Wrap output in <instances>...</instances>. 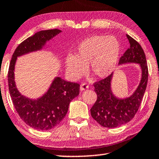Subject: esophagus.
<instances>
[{
  "instance_id": "1",
  "label": "esophagus",
  "mask_w": 159,
  "mask_h": 159,
  "mask_svg": "<svg viewBox=\"0 0 159 159\" xmlns=\"http://www.w3.org/2000/svg\"><path fill=\"white\" fill-rule=\"evenodd\" d=\"M88 88H89V86L87 84H85V83H84V84H82L81 85H80V90H81V91H84Z\"/></svg>"
}]
</instances>
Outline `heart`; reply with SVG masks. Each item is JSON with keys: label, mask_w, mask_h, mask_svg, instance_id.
<instances>
[{"label": "heart", "mask_w": 159, "mask_h": 159, "mask_svg": "<svg viewBox=\"0 0 159 159\" xmlns=\"http://www.w3.org/2000/svg\"><path fill=\"white\" fill-rule=\"evenodd\" d=\"M121 44L115 36L96 35L82 40L75 55L69 54L65 63L68 74L79 79L86 72V67L97 78L109 76L118 63Z\"/></svg>", "instance_id": "b5f03b06"}]
</instances>
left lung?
<instances>
[{"instance_id":"left-lung-1","label":"left lung","mask_w":159,"mask_h":159,"mask_svg":"<svg viewBox=\"0 0 159 159\" xmlns=\"http://www.w3.org/2000/svg\"><path fill=\"white\" fill-rule=\"evenodd\" d=\"M130 47L119 61V65L138 63L142 77L138 88L131 96L126 98L116 97L111 89L113 72L105 79L93 84L97 100L91 108V116L102 126L116 128L129 122L134 117L140 106L148 81V67L143 48L137 41L126 35Z\"/></svg>"}]
</instances>
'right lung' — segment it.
Masks as SVG:
<instances>
[{"mask_svg":"<svg viewBox=\"0 0 159 159\" xmlns=\"http://www.w3.org/2000/svg\"><path fill=\"white\" fill-rule=\"evenodd\" d=\"M61 32L57 29L37 32L19 44L10 61L7 80L13 105L22 120L36 130H50L61 123L68 112L70 102L79 95L80 84L57 77L43 96L30 99L21 95L16 87L15 63L18 57L41 50L47 41Z\"/></svg>","mask_w":159,"mask_h":159,"instance_id":"add662e5","label":"right lung"}]
</instances>
